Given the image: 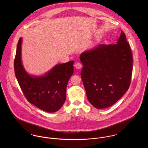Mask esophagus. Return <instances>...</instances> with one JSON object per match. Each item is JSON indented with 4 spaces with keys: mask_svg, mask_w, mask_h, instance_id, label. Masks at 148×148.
Returning a JSON list of instances; mask_svg holds the SVG:
<instances>
[{
    "mask_svg": "<svg viewBox=\"0 0 148 148\" xmlns=\"http://www.w3.org/2000/svg\"><path fill=\"white\" fill-rule=\"evenodd\" d=\"M74 65H75V67L76 69H81L82 67V64L80 63H79V62H76V63Z\"/></svg>",
    "mask_w": 148,
    "mask_h": 148,
    "instance_id": "obj_1",
    "label": "esophagus"
}]
</instances>
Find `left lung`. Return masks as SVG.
<instances>
[{
	"label": "left lung",
	"mask_w": 148,
	"mask_h": 148,
	"mask_svg": "<svg viewBox=\"0 0 148 148\" xmlns=\"http://www.w3.org/2000/svg\"><path fill=\"white\" fill-rule=\"evenodd\" d=\"M84 66L81 77L88 101L103 109L115 104L129 88L133 56L121 31L116 44H100L80 56Z\"/></svg>",
	"instance_id": "8db88e82"
}]
</instances>
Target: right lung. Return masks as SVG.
Segmentation results:
<instances>
[{"instance_id": "obj_1", "label": "right lung", "mask_w": 148, "mask_h": 148, "mask_svg": "<svg viewBox=\"0 0 148 148\" xmlns=\"http://www.w3.org/2000/svg\"><path fill=\"white\" fill-rule=\"evenodd\" d=\"M21 38L14 60L15 74L27 100L42 110L52 113L59 110L66 99V88L73 73V61L57 64L44 75H29L21 62Z\"/></svg>"}]
</instances>
